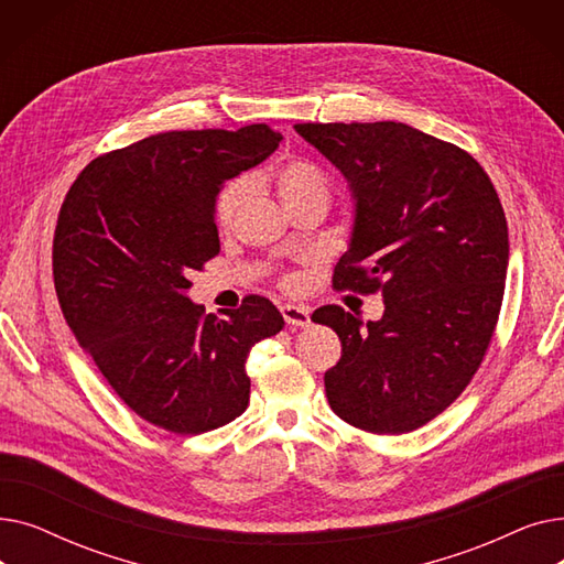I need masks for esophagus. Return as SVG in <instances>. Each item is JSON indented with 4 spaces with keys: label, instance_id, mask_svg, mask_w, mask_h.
Here are the masks:
<instances>
[{
    "label": "esophagus",
    "instance_id": "obj_1",
    "mask_svg": "<svg viewBox=\"0 0 564 564\" xmlns=\"http://www.w3.org/2000/svg\"><path fill=\"white\" fill-rule=\"evenodd\" d=\"M281 315H283V319H285V324H290V327H308V324H311V311H308V306L283 304V306H281Z\"/></svg>",
    "mask_w": 564,
    "mask_h": 564
}]
</instances>
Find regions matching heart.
Masks as SVG:
<instances>
[{
    "label": "heart",
    "instance_id": "1",
    "mask_svg": "<svg viewBox=\"0 0 564 564\" xmlns=\"http://www.w3.org/2000/svg\"><path fill=\"white\" fill-rule=\"evenodd\" d=\"M274 183L285 207L306 198L327 200L329 196V183L327 177H324V173L313 162L300 160V158L283 162L274 173ZM251 194H253L251 177H237V181H232L217 198V210H215L217 224L221 228H228Z\"/></svg>",
    "mask_w": 564,
    "mask_h": 564
}]
</instances>
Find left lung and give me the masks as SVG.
Wrapping results in <instances>:
<instances>
[{"label":"left lung","instance_id":"left-lung-1","mask_svg":"<svg viewBox=\"0 0 564 564\" xmlns=\"http://www.w3.org/2000/svg\"><path fill=\"white\" fill-rule=\"evenodd\" d=\"M347 181L349 247L334 285L381 292L366 322L322 306L340 361L324 372L336 416L375 434H404L448 409L482 364L506 290L508 221L485 169L416 128L294 126Z\"/></svg>","mask_w":564,"mask_h":564}]
</instances>
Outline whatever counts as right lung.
<instances>
[{
  "instance_id": "right-lung-1",
  "label": "right lung",
  "mask_w": 564,
  "mask_h": 564,
  "mask_svg": "<svg viewBox=\"0 0 564 564\" xmlns=\"http://www.w3.org/2000/svg\"><path fill=\"white\" fill-rule=\"evenodd\" d=\"M262 123L162 132L96 158L73 183L54 230V288L79 347L148 423L200 434L249 404L251 347L283 329L264 297L224 319L189 300V274L219 253L217 196L270 158Z\"/></svg>"
}]
</instances>
